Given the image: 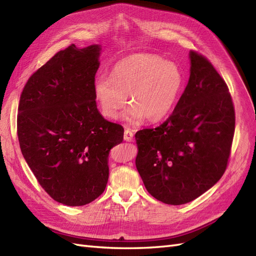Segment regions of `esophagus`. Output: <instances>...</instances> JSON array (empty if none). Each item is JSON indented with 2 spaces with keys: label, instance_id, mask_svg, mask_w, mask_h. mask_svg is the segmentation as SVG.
Here are the masks:
<instances>
[{
  "label": "esophagus",
  "instance_id": "34e87169",
  "mask_svg": "<svg viewBox=\"0 0 256 256\" xmlns=\"http://www.w3.org/2000/svg\"><path fill=\"white\" fill-rule=\"evenodd\" d=\"M133 136H134L133 130L126 128V130H124V140H126V142H132V140H133Z\"/></svg>",
  "mask_w": 256,
  "mask_h": 256
}]
</instances>
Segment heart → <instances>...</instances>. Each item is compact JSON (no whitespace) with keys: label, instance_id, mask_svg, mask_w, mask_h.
Returning <instances> with one entry per match:
<instances>
[{"label":"heart","instance_id":"1","mask_svg":"<svg viewBox=\"0 0 256 256\" xmlns=\"http://www.w3.org/2000/svg\"><path fill=\"white\" fill-rule=\"evenodd\" d=\"M184 83L175 64L152 54H136L118 62L110 76H98L93 85L94 96L102 114L114 120L126 106V119L138 122L144 118L158 122L168 114Z\"/></svg>","mask_w":256,"mask_h":256}]
</instances>
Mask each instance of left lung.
<instances>
[{
	"mask_svg": "<svg viewBox=\"0 0 256 256\" xmlns=\"http://www.w3.org/2000/svg\"><path fill=\"white\" fill-rule=\"evenodd\" d=\"M190 76L161 126L135 134V164L148 192L166 204L190 202L225 173L234 134L226 82L206 57L190 50Z\"/></svg>",
	"mask_w": 256,
	"mask_h": 256,
	"instance_id": "obj_1",
	"label": "left lung"
}]
</instances>
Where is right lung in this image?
<instances>
[{"instance_id": "add662e5", "label": "right lung", "mask_w": 256, "mask_h": 256, "mask_svg": "<svg viewBox=\"0 0 256 256\" xmlns=\"http://www.w3.org/2000/svg\"><path fill=\"white\" fill-rule=\"evenodd\" d=\"M100 46L71 44L38 68L19 100L17 135L38 184L55 201L80 206L106 188L110 149L124 128L98 112L93 85Z\"/></svg>"}]
</instances>
